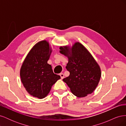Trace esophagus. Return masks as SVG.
Segmentation results:
<instances>
[{
    "mask_svg": "<svg viewBox=\"0 0 126 126\" xmlns=\"http://www.w3.org/2000/svg\"><path fill=\"white\" fill-rule=\"evenodd\" d=\"M60 77H61V78H62V79H63V78H64V75H63V73H61V74H60Z\"/></svg>",
    "mask_w": 126,
    "mask_h": 126,
    "instance_id": "1",
    "label": "esophagus"
}]
</instances>
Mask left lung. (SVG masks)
I'll return each mask as SVG.
<instances>
[{
  "label": "left lung",
  "mask_w": 126,
  "mask_h": 126,
  "mask_svg": "<svg viewBox=\"0 0 126 126\" xmlns=\"http://www.w3.org/2000/svg\"><path fill=\"white\" fill-rule=\"evenodd\" d=\"M60 52L67 57L66 69L70 72L63 80L76 97H84L96 89L101 77V69L89 51L79 42L71 48L60 47Z\"/></svg>",
  "instance_id": "obj_1"
}]
</instances>
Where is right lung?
<instances>
[{"label": "right lung", "mask_w": 126, "mask_h": 126, "mask_svg": "<svg viewBox=\"0 0 126 126\" xmlns=\"http://www.w3.org/2000/svg\"><path fill=\"white\" fill-rule=\"evenodd\" d=\"M51 52L47 41H39L28 52L21 67V81L26 91L34 97H46L52 85L60 79L47 63Z\"/></svg>", "instance_id": "add662e5"}]
</instances>
